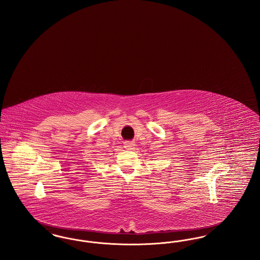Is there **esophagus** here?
<instances>
[{
	"instance_id": "34e87169",
	"label": "esophagus",
	"mask_w": 260,
	"mask_h": 260,
	"mask_svg": "<svg viewBox=\"0 0 260 260\" xmlns=\"http://www.w3.org/2000/svg\"><path fill=\"white\" fill-rule=\"evenodd\" d=\"M135 146H136V144H135V142H133V141H125L124 142V147L126 149H134L135 148Z\"/></svg>"
}]
</instances>
